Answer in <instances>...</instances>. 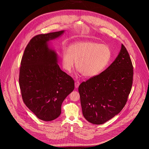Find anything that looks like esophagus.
<instances>
[{"label":"esophagus","instance_id":"34e87169","mask_svg":"<svg viewBox=\"0 0 149 149\" xmlns=\"http://www.w3.org/2000/svg\"><path fill=\"white\" fill-rule=\"evenodd\" d=\"M74 85H75L76 88H78L80 85V82L78 81H76L75 83H74Z\"/></svg>","mask_w":149,"mask_h":149}]
</instances>
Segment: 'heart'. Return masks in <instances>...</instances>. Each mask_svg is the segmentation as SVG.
Wrapping results in <instances>:
<instances>
[{
	"mask_svg": "<svg viewBox=\"0 0 149 149\" xmlns=\"http://www.w3.org/2000/svg\"><path fill=\"white\" fill-rule=\"evenodd\" d=\"M111 52L104 44L92 41L77 42L69 49L64 47L62 52V65L70 72L76 62V68L86 77H93L100 74L109 62Z\"/></svg>",
	"mask_w": 149,
	"mask_h": 149,
	"instance_id": "1",
	"label": "heart"
}]
</instances>
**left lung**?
<instances>
[{
    "label": "left lung",
    "instance_id": "left-lung-1",
    "mask_svg": "<svg viewBox=\"0 0 149 149\" xmlns=\"http://www.w3.org/2000/svg\"><path fill=\"white\" fill-rule=\"evenodd\" d=\"M133 74L130 57L122 44L118 57L105 70L79 85L83 114L89 122L103 124L122 110L131 90Z\"/></svg>",
    "mask_w": 149,
    "mask_h": 149
}]
</instances>
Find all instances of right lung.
Wrapping results in <instances>:
<instances>
[{
    "label": "right lung",
    "instance_id": "obj_1",
    "mask_svg": "<svg viewBox=\"0 0 149 149\" xmlns=\"http://www.w3.org/2000/svg\"><path fill=\"white\" fill-rule=\"evenodd\" d=\"M64 32L36 36L22 58L19 83L23 102L43 121L53 120L60 115L64 99L74 88L73 79L60 69L57 54L47 45Z\"/></svg>",
    "mask_w": 149,
    "mask_h": 149
}]
</instances>
